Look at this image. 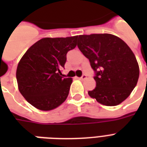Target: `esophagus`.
<instances>
[{"instance_id": "34e87169", "label": "esophagus", "mask_w": 147, "mask_h": 147, "mask_svg": "<svg viewBox=\"0 0 147 147\" xmlns=\"http://www.w3.org/2000/svg\"><path fill=\"white\" fill-rule=\"evenodd\" d=\"M86 78H87V76H86V75H83L82 76V77H80V78H78V79H80V80H85V79H86Z\"/></svg>"}]
</instances>
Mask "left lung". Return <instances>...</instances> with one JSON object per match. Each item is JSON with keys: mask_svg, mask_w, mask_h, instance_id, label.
I'll return each mask as SVG.
<instances>
[{"mask_svg": "<svg viewBox=\"0 0 147 147\" xmlns=\"http://www.w3.org/2000/svg\"><path fill=\"white\" fill-rule=\"evenodd\" d=\"M78 47L96 72V87L88 94L101 105L116 106L137 85L140 68L133 51L123 40L109 33L78 36Z\"/></svg>", "mask_w": 147, "mask_h": 147, "instance_id": "8db88e82", "label": "left lung"}]
</instances>
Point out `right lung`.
Returning a JSON list of instances; mask_svg holds the SVG:
<instances>
[{
  "label": "right lung",
  "mask_w": 147,
  "mask_h": 147,
  "mask_svg": "<svg viewBox=\"0 0 147 147\" xmlns=\"http://www.w3.org/2000/svg\"><path fill=\"white\" fill-rule=\"evenodd\" d=\"M78 36L42 38L31 46L17 68L18 89L33 107L51 111L66 100L72 78L61 76L66 54L76 48Z\"/></svg>",
  "instance_id": "right-lung-1"
}]
</instances>
